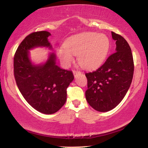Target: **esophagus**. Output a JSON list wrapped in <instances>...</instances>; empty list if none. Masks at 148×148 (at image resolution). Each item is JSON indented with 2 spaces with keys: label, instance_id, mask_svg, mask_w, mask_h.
Returning <instances> with one entry per match:
<instances>
[{
  "label": "esophagus",
  "instance_id": "1",
  "mask_svg": "<svg viewBox=\"0 0 148 148\" xmlns=\"http://www.w3.org/2000/svg\"><path fill=\"white\" fill-rule=\"evenodd\" d=\"M73 75L75 77H76L77 75H80L82 73H81L79 71H75V70H73Z\"/></svg>",
  "mask_w": 148,
  "mask_h": 148
}]
</instances>
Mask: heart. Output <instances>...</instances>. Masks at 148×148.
<instances>
[{
	"label": "heart",
	"instance_id": "heart-1",
	"mask_svg": "<svg viewBox=\"0 0 148 148\" xmlns=\"http://www.w3.org/2000/svg\"><path fill=\"white\" fill-rule=\"evenodd\" d=\"M58 49V55L67 65L77 56L79 65L86 69H93L102 63L110 49L108 38L103 34L86 32L72 36Z\"/></svg>",
	"mask_w": 148,
	"mask_h": 148
}]
</instances>
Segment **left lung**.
<instances>
[{
	"label": "left lung",
	"mask_w": 148,
	"mask_h": 148,
	"mask_svg": "<svg viewBox=\"0 0 148 148\" xmlns=\"http://www.w3.org/2000/svg\"><path fill=\"white\" fill-rule=\"evenodd\" d=\"M116 52L98 69L86 73L88 79L86 100L93 108L107 112L115 108L126 95L133 79L134 62L126 40L112 32Z\"/></svg>",
	"instance_id": "obj_1"
}]
</instances>
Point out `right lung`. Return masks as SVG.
<instances>
[{"label": "right lung", "instance_id": "1", "mask_svg": "<svg viewBox=\"0 0 148 148\" xmlns=\"http://www.w3.org/2000/svg\"><path fill=\"white\" fill-rule=\"evenodd\" d=\"M50 36L46 31L29 34L18 46L13 59L14 77L22 96L36 110L46 114L62 108L66 100V89L74 79L71 71L56 65L54 53L44 64H32L28 50L38 46L51 48Z\"/></svg>", "mask_w": 148, "mask_h": 148}]
</instances>
